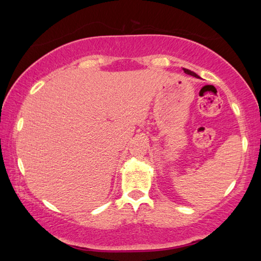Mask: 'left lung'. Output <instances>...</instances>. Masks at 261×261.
Returning a JSON list of instances; mask_svg holds the SVG:
<instances>
[{
  "mask_svg": "<svg viewBox=\"0 0 261 261\" xmlns=\"http://www.w3.org/2000/svg\"><path fill=\"white\" fill-rule=\"evenodd\" d=\"M184 71H185L186 74H188V75H192V76H194V77H196V79H199L198 75H196L195 73H193V71H191V70H188V69H185V68H184Z\"/></svg>",
  "mask_w": 261,
  "mask_h": 261,
  "instance_id": "8db88e82",
  "label": "left lung"
}]
</instances>
